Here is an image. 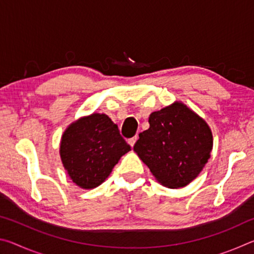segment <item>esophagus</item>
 Returning <instances> with one entry per match:
<instances>
[{
  "instance_id": "34e87169",
  "label": "esophagus",
  "mask_w": 254,
  "mask_h": 254,
  "mask_svg": "<svg viewBox=\"0 0 254 254\" xmlns=\"http://www.w3.org/2000/svg\"><path fill=\"white\" fill-rule=\"evenodd\" d=\"M136 140H137V136L135 135V136H133V137H131V139H128L127 140V143L131 145V147H133V145L135 144V142H136Z\"/></svg>"
}]
</instances>
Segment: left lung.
Wrapping results in <instances>:
<instances>
[{"label":"left lung","mask_w":254,"mask_h":254,"mask_svg":"<svg viewBox=\"0 0 254 254\" xmlns=\"http://www.w3.org/2000/svg\"><path fill=\"white\" fill-rule=\"evenodd\" d=\"M149 124L133 150L163 186H187L210 157L213 135L207 123L183 103L175 102L150 114Z\"/></svg>","instance_id":"8db88e82"}]
</instances>
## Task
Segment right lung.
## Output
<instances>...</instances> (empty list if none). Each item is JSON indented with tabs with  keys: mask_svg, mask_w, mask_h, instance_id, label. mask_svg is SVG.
<instances>
[{
	"mask_svg": "<svg viewBox=\"0 0 254 254\" xmlns=\"http://www.w3.org/2000/svg\"><path fill=\"white\" fill-rule=\"evenodd\" d=\"M131 150L119 127L105 114L94 113L71 123L60 142V158L77 186L92 189L104 182Z\"/></svg>",
	"mask_w": 254,
	"mask_h": 254,
	"instance_id": "obj_1",
	"label": "right lung"
}]
</instances>
